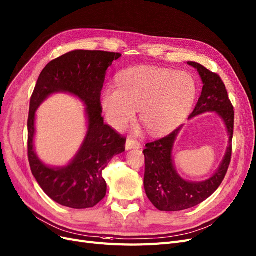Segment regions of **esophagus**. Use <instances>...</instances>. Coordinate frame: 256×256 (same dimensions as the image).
I'll list each match as a JSON object with an SVG mask.
<instances>
[{
	"mask_svg": "<svg viewBox=\"0 0 256 256\" xmlns=\"http://www.w3.org/2000/svg\"><path fill=\"white\" fill-rule=\"evenodd\" d=\"M141 146L140 142H138L137 140L135 139H132V138H128L126 142V148L128 150H132V148H140Z\"/></svg>",
	"mask_w": 256,
	"mask_h": 256,
	"instance_id": "esophagus-1",
	"label": "esophagus"
}]
</instances>
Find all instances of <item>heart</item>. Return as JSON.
<instances>
[{
    "instance_id": "obj_1",
    "label": "heart",
    "mask_w": 256,
    "mask_h": 256,
    "mask_svg": "<svg viewBox=\"0 0 256 256\" xmlns=\"http://www.w3.org/2000/svg\"><path fill=\"white\" fill-rule=\"evenodd\" d=\"M197 85L186 72L140 66L122 72L118 88L103 90L101 106L110 124L124 128L139 110V119L148 133L159 135L172 130L191 110Z\"/></svg>"
}]
</instances>
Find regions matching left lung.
Instances as JSON below:
<instances>
[{
    "label": "left lung",
    "instance_id": "obj_1",
    "mask_svg": "<svg viewBox=\"0 0 256 256\" xmlns=\"http://www.w3.org/2000/svg\"><path fill=\"white\" fill-rule=\"evenodd\" d=\"M197 70L202 80V92L191 119L206 112H215L222 118L229 134V146L216 173L200 182H186L176 172L172 150L179 126L171 134L146 144L144 190L146 196L158 210L174 212L190 209L209 198L218 188L228 171L232 156V138L234 130V110L224 84L218 74L206 70L202 64L188 62Z\"/></svg>",
    "mask_w": 256,
    "mask_h": 256
}]
</instances>
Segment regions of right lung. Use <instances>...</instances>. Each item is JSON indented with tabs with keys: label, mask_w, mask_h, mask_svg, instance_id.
Here are the masks:
<instances>
[{
	"label": "right lung",
	"mask_w": 256,
	"mask_h": 256,
	"mask_svg": "<svg viewBox=\"0 0 256 256\" xmlns=\"http://www.w3.org/2000/svg\"><path fill=\"white\" fill-rule=\"evenodd\" d=\"M120 56L119 52L74 50L50 61L38 78L27 121L28 160L42 190L64 206L88 209L101 202L106 194L103 170L114 156L126 150V138L103 122L100 101L106 70ZM54 92H70L81 98L87 106L89 123L80 152L62 168L45 166L33 148L35 110Z\"/></svg>",
	"instance_id": "add662e5"
}]
</instances>
